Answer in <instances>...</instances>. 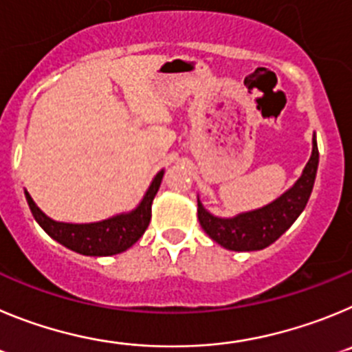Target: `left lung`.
Here are the masks:
<instances>
[{
	"instance_id": "1",
	"label": "left lung",
	"mask_w": 352,
	"mask_h": 352,
	"mask_svg": "<svg viewBox=\"0 0 352 352\" xmlns=\"http://www.w3.org/2000/svg\"><path fill=\"white\" fill-rule=\"evenodd\" d=\"M319 164L316 133L312 137V154L302 175L287 191L270 204L249 212H240L233 217H219L204 207L198 196V221L208 236L228 251H261L278 236L286 233L298 219L314 188Z\"/></svg>"
}]
</instances>
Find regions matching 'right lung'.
<instances>
[{"mask_svg":"<svg viewBox=\"0 0 352 352\" xmlns=\"http://www.w3.org/2000/svg\"><path fill=\"white\" fill-rule=\"evenodd\" d=\"M164 170L154 175L153 182L148 184L147 191L140 204L129 212H122L109 217V219L98 221V223H61V221L50 219L43 210H40L33 201L30 192L24 189L26 201L31 208L34 221L50 239L65 245L69 251H75L84 256H113L128 251L133 243L145 233L151 215H153V201L157 195V189L163 180Z\"/></svg>","mask_w":352,"mask_h":352,"instance_id":"1","label":"right lung"}]
</instances>
